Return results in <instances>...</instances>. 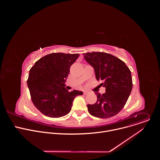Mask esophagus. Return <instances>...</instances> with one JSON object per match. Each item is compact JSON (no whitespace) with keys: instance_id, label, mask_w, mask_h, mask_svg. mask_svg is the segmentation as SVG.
<instances>
[{"instance_id":"1","label":"esophagus","mask_w":160,"mask_h":160,"mask_svg":"<svg viewBox=\"0 0 160 160\" xmlns=\"http://www.w3.org/2000/svg\"><path fill=\"white\" fill-rule=\"evenodd\" d=\"M88 93H89V92H88V91H87V90L83 91V94L84 95H87Z\"/></svg>"}]
</instances>
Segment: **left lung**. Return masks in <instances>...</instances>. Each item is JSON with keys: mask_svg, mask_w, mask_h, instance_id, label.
<instances>
[{"mask_svg": "<svg viewBox=\"0 0 160 160\" xmlns=\"http://www.w3.org/2000/svg\"><path fill=\"white\" fill-rule=\"evenodd\" d=\"M86 61L92 66L96 79L103 83L106 92H96L97 102L88 104L91 115L101 118L115 116L123 108L132 89V78L129 68L119 58L111 54L92 52L83 54Z\"/></svg>", "mask_w": 160, "mask_h": 160, "instance_id": "8db88e82", "label": "left lung"}]
</instances>
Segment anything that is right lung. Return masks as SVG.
<instances>
[{
	"label": "right lung",
	"instance_id": "1",
	"mask_svg": "<svg viewBox=\"0 0 160 160\" xmlns=\"http://www.w3.org/2000/svg\"><path fill=\"white\" fill-rule=\"evenodd\" d=\"M79 54L52 53L38 60L30 70L27 85L34 106L43 114L51 117L65 116L72 109L75 98L83 92H69L65 82L70 68Z\"/></svg>",
	"mask_w": 160,
	"mask_h": 160
}]
</instances>
